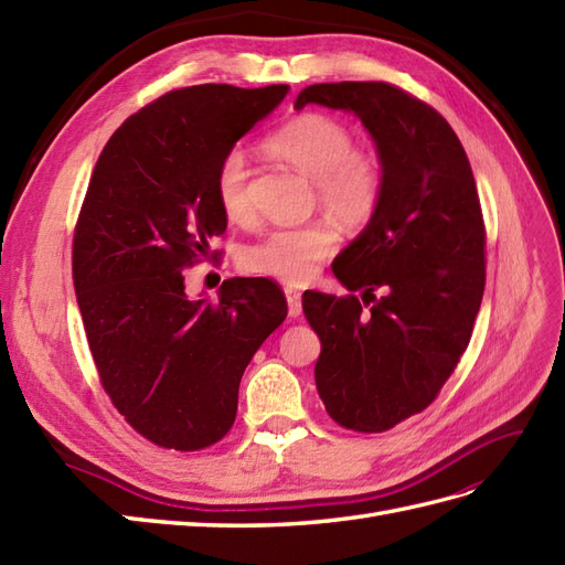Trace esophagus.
Instances as JSON below:
<instances>
[{
	"instance_id": "34e87169",
	"label": "esophagus",
	"mask_w": 565,
	"mask_h": 565,
	"mask_svg": "<svg viewBox=\"0 0 565 565\" xmlns=\"http://www.w3.org/2000/svg\"><path fill=\"white\" fill-rule=\"evenodd\" d=\"M284 294H286V302H288V315H291V317H298V315L302 312L300 291H296V288H291V286H286V288H284Z\"/></svg>"
}]
</instances>
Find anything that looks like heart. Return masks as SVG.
I'll list each match as a JSON object with an SVG mask.
<instances>
[{
	"label": "heart",
	"mask_w": 565,
	"mask_h": 565,
	"mask_svg": "<svg viewBox=\"0 0 565 565\" xmlns=\"http://www.w3.org/2000/svg\"><path fill=\"white\" fill-rule=\"evenodd\" d=\"M267 150L315 181L317 202L345 226H363L384 198L380 157L355 148V136L329 114L308 111L267 138ZM214 195L231 222L253 214L250 167L243 150H228L214 173ZM339 231L329 220L271 228L243 250V267L286 284H308L334 255Z\"/></svg>",
	"instance_id": "1"
}]
</instances>
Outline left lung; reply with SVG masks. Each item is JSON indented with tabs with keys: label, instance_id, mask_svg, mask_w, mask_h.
<instances>
[{
	"label": "left lung",
	"instance_id": "obj_1",
	"mask_svg": "<svg viewBox=\"0 0 565 565\" xmlns=\"http://www.w3.org/2000/svg\"><path fill=\"white\" fill-rule=\"evenodd\" d=\"M312 103L355 111L384 167L377 214L331 265L351 294H302L322 341L315 384L329 417L377 434L423 413L468 349L487 277L480 195L454 128L420 97L343 81L310 85L296 109Z\"/></svg>",
	"mask_w": 565,
	"mask_h": 565
}]
</instances>
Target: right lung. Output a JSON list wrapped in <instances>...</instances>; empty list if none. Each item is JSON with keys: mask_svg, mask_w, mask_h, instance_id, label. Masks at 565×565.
I'll use <instances>...</instances> for the list:
<instances>
[{"mask_svg": "<svg viewBox=\"0 0 565 565\" xmlns=\"http://www.w3.org/2000/svg\"><path fill=\"white\" fill-rule=\"evenodd\" d=\"M286 93L171 90L128 117L93 169L71 250L76 300L99 384L159 448L226 437L245 367L286 320L284 291L265 277L226 279L220 300H191L183 284L185 269L222 255L216 164Z\"/></svg>", "mask_w": 565, "mask_h": 565, "instance_id": "add662e5", "label": "right lung"}]
</instances>
